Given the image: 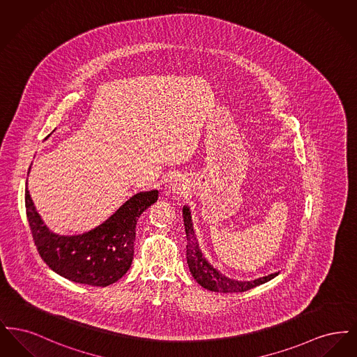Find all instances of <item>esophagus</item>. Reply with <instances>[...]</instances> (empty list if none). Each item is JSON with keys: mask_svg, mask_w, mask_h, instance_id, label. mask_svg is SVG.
I'll return each mask as SVG.
<instances>
[{"mask_svg": "<svg viewBox=\"0 0 357 357\" xmlns=\"http://www.w3.org/2000/svg\"><path fill=\"white\" fill-rule=\"evenodd\" d=\"M175 191H176V187L174 186V185L169 186V192H175Z\"/></svg>", "mask_w": 357, "mask_h": 357, "instance_id": "34e87169", "label": "esophagus"}]
</instances>
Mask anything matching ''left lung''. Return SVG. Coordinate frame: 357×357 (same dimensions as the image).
<instances>
[{
    "instance_id": "8db88e82",
    "label": "left lung",
    "mask_w": 357,
    "mask_h": 357,
    "mask_svg": "<svg viewBox=\"0 0 357 357\" xmlns=\"http://www.w3.org/2000/svg\"><path fill=\"white\" fill-rule=\"evenodd\" d=\"M183 222H185V230H186V258L188 264V269L192 274L194 280L204 289L211 291H221V293H238V291H246L249 289L255 288L261 284H265L271 281L278 273H272L265 277H259L252 281H238L233 280L220 271H217L204 257L198 239L195 236L194 225L191 220V211L190 207L183 206Z\"/></svg>"
}]
</instances>
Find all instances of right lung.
<instances>
[{"label":"right lung","mask_w":357,"mask_h":357,"mask_svg":"<svg viewBox=\"0 0 357 357\" xmlns=\"http://www.w3.org/2000/svg\"><path fill=\"white\" fill-rule=\"evenodd\" d=\"M158 190L140 191L95 229L60 236L51 231L37 213L26 179L25 208L38 255L53 272L69 281L92 287L116 282L131 268L137 220L158 201Z\"/></svg>","instance_id":"add662e5"}]
</instances>
